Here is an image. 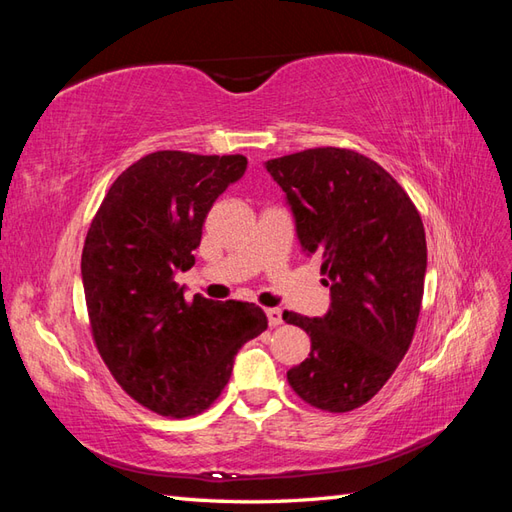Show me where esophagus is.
<instances>
[{
	"instance_id": "obj_1",
	"label": "esophagus",
	"mask_w": 512,
	"mask_h": 512,
	"mask_svg": "<svg viewBox=\"0 0 512 512\" xmlns=\"http://www.w3.org/2000/svg\"><path fill=\"white\" fill-rule=\"evenodd\" d=\"M266 317H268L270 328H277V325L284 323V319H281V310L279 308H268L266 310Z\"/></svg>"
}]
</instances>
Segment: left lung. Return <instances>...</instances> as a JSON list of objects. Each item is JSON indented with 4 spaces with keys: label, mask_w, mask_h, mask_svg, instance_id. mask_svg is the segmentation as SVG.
<instances>
[{
    "label": "left lung",
    "mask_w": 512,
    "mask_h": 512,
    "mask_svg": "<svg viewBox=\"0 0 512 512\" xmlns=\"http://www.w3.org/2000/svg\"><path fill=\"white\" fill-rule=\"evenodd\" d=\"M266 169L286 193L301 250L321 259L330 288L323 317L284 312L312 343L288 383L312 407L352 411L396 372L416 332L427 273L420 213L378 162L352 149H306Z\"/></svg>",
    "instance_id": "left-lung-1"
}]
</instances>
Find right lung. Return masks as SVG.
<instances>
[{
	"mask_svg": "<svg viewBox=\"0 0 512 512\" xmlns=\"http://www.w3.org/2000/svg\"><path fill=\"white\" fill-rule=\"evenodd\" d=\"M246 165L239 154L140 158L114 180L85 237L81 277L96 350L116 383L160 416L209 409L239 347L268 328L255 303L187 301L173 281L195 264L206 213Z\"/></svg>",
	"mask_w": 512,
	"mask_h": 512,
	"instance_id": "obj_1",
	"label": "right lung"
}]
</instances>
